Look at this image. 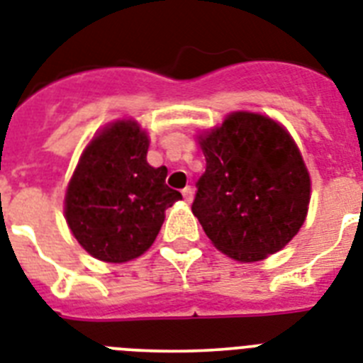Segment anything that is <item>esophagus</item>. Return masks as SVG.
Segmentation results:
<instances>
[{"instance_id":"34e87169","label":"esophagus","mask_w":363,"mask_h":363,"mask_svg":"<svg viewBox=\"0 0 363 363\" xmlns=\"http://www.w3.org/2000/svg\"><path fill=\"white\" fill-rule=\"evenodd\" d=\"M182 194H184L185 202H191V200H193V189L191 187H185L184 191H182Z\"/></svg>"}]
</instances>
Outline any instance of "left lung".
<instances>
[{
    "mask_svg": "<svg viewBox=\"0 0 363 363\" xmlns=\"http://www.w3.org/2000/svg\"><path fill=\"white\" fill-rule=\"evenodd\" d=\"M200 146L206 172L191 209L215 247L238 262L286 247L310 203V176L289 133L267 116L233 113Z\"/></svg>",
    "mask_w": 363,
    "mask_h": 363,
    "instance_id": "1",
    "label": "left lung"
}]
</instances>
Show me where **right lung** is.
I'll use <instances>...</instances> for the list:
<instances>
[{
  "label": "right lung",
  "instance_id": "add662e5",
  "mask_svg": "<svg viewBox=\"0 0 363 363\" xmlns=\"http://www.w3.org/2000/svg\"><path fill=\"white\" fill-rule=\"evenodd\" d=\"M148 137L135 122H116L81 155L67 191V223L79 245L101 262L146 252L182 194L164 184L167 169L146 163Z\"/></svg>",
  "mask_w": 363,
  "mask_h": 363
}]
</instances>
